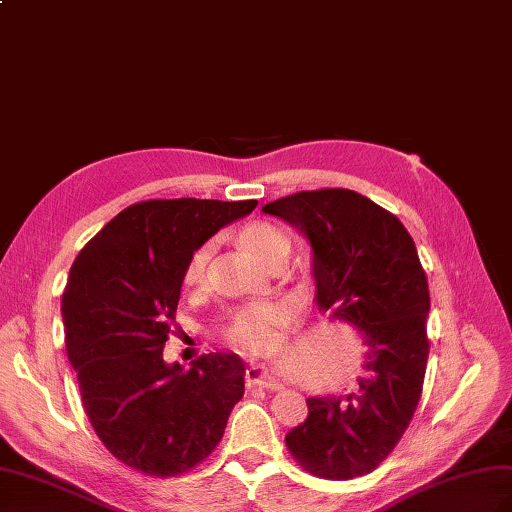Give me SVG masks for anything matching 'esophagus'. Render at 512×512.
Listing matches in <instances>:
<instances>
[{"instance_id":"1","label":"esophagus","mask_w":512,"mask_h":512,"mask_svg":"<svg viewBox=\"0 0 512 512\" xmlns=\"http://www.w3.org/2000/svg\"><path fill=\"white\" fill-rule=\"evenodd\" d=\"M246 385L248 387H264L268 391L281 389L279 381H274V378L268 376L266 365H259V363H251L246 368Z\"/></svg>"}]
</instances>
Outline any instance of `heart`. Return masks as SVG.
Masks as SVG:
<instances>
[{
  "mask_svg": "<svg viewBox=\"0 0 512 512\" xmlns=\"http://www.w3.org/2000/svg\"><path fill=\"white\" fill-rule=\"evenodd\" d=\"M240 244L251 251L259 261L270 264V261L287 257L292 251V242L287 235L268 220H253L238 231ZM212 257V244H201L196 251L188 257L186 266L181 272V283L186 290H196L205 283L207 264ZM294 318V305L290 300H259V303H248L235 307L229 318L222 326V337L229 344L259 352L268 350L283 326Z\"/></svg>",
  "mask_w": 512,
  "mask_h": 512,
  "instance_id": "1",
  "label": "heart"
}]
</instances>
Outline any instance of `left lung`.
I'll return each instance as SVG.
<instances>
[{
  "label": "left lung",
  "mask_w": 512,
  "mask_h": 512,
  "mask_svg": "<svg viewBox=\"0 0 512 512\" xmlns=\"http://www.w3.org/2000/svg\"><path fill=\"white\" fill-rule=\"evenodd\" d=\"M261 212L309 240L318 309L355 326L368 348L359 387L307 398L309 415L285 435L287 450L318 478L370 474L396 448L422 398L430 294L415 242L387 209L344 188L296 192Z\"/></svg>",
  "instance_id": "8db88e82"
}]
</instances>
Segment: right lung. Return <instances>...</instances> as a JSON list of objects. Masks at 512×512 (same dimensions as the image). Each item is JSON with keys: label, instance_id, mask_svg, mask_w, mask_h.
<instances>
[{"label": "right lung", "instance_id": "obj_1", "mask_svg": "<svg viewBox=\"0 0 512 512\" xmlns=\"http://www.w3.org/2000/svg\"><path fill=\"white\" fill-rule=\"evenodd\" d=\"M257 201L153 199L116 214L75 257L62 294L67 355L84 411L108 452L168 478L216 450L244 363L209 352L190 370L164 361L188 257Z\"/></svg>", "mask_w": 512, "mask_h": 512}]
</instances>
